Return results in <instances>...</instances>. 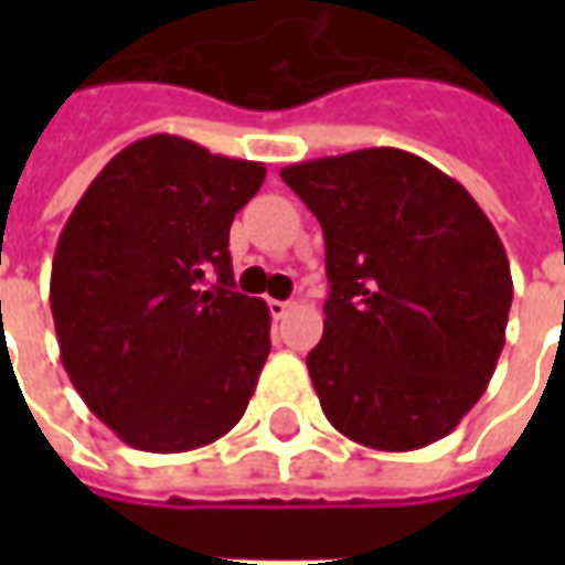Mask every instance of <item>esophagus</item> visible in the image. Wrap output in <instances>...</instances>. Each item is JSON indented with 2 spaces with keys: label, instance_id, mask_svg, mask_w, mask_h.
Returning <instances> with one entry per match:
<instances>
[{
  "label": "esophagus",
  "instance_id": "1",
  "mask_svg": "<svg viewBox=\"0 0 565 565\" xmlns=\"http://www.w3.org/2000/svg\"><path fill=\"white\" fill-rule=\"evenodd\" d=\"M269 311L271 318H284V315L290 311V302H284V299H269Z\"/></svg>",
  "mask_w": 565,
  "mask_h": 565
}]
</instances>
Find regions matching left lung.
Returning a JSON list of instances; mask_svg holds the SVG:
<instances>
[{"label":"left lung","instance_id":"left-lung-1","mask_svg":"<svg viewBox=\"0 0 565 565\" xmlns=\"http://www.w3.org/2000/svg\"><path fill=\"white\" fill-rule=\"evenodd\" d=\"M323 226L330 299L308 354L320 408L375 450H417L472 408L505 344L511 269L469 190L399 148L281 169Z\"/></svg>","mask_w":565,"mask_h":565}]
</instances>
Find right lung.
<instances>
[{"mask_svg":"<svg viewBox=\"0 0 565 565\" xmlns=\"http://www.w3.org/2000/svg\"><path fill=\"white\" fill-rule=\"evenodd\" d=\"M263 178V162L160 132L120 150L68 214L51 269L63 369L132 448H202L245 415L271 318L233 290L226 247Z\"/></svg>","mask_w":565,"mask_h":565,"instance_id":"right-lung-1","label":"right lung"}]
</instances>
